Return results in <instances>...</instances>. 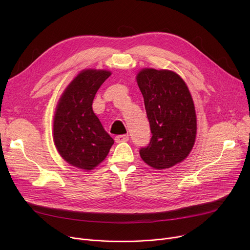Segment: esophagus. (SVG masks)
I'll return each instance as SVG.
<instances>
[{
    "label": "esophagus",
    "mask_w": 250,
    "mask_h": 250,
    "mask_svg": "<svg viewBox=\"0 0 250 250\" xmlns=\"http://www.w3.org/2000/svg\"><path fill=\"white\" fill-rule=\"evenodd\" d=\"M114 140H115L116 143L126 142V141H128V136H126V135H120V136H116V137L114 138Z\"/></svg>",
    "instance_id": "1"
}]
</instances>
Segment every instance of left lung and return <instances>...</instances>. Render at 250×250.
I'll list each match as a JSON object with an SVG mask.
<instances>
[{
    "mask_svg": "<svg viewBox=\"0 0 250 250\" xmlns=\"http://www.w3.org/2000/svg\"><path fill=\"white\" fill-rule=\"evenodd\" d=\"M138 86L150 123L152 138L141 148L144 162L155 169H166L185 160L196 136V115L190 92L176 73L143 69Z\"/></svg>",
    "mask_w": 250,
    "mask_h": 250,
    "instance_id": "1",
    "label": "left lung"
}]
</instances>
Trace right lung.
Returning a JSON list of instances; mask_svg holds the SVG:
<instances>
[{"mask_svg":"<svg viewBox=\"0 0 250 250\" xmlns=\"http://www.w3.org/2000/svg\"><path fill=\"white\" fill-rule=\"evenodd\" d=\"M111 75L106 70L79 73L62 94L54 117V142L62 159L84 170L94 169L113 145L92 109L96 92Z\"/></svg>","mask_w":250,"mask_h":250,"instance_id":"add662e5","label":"right lung"}]
</instances>
